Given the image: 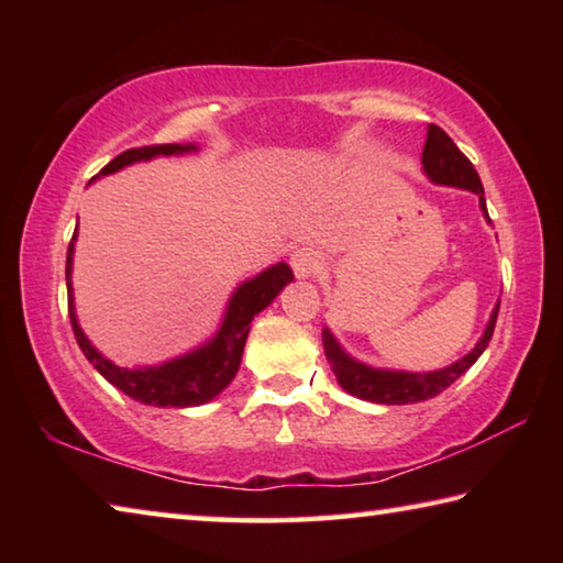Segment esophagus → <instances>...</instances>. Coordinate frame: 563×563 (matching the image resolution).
Instances as JSON below:
<instances>
[{"label": "esophagus", "mask_w": 563, "mask_h": 563, "mask_svg": "<svg viewBox=\"0 0 563 563\" xmlns=\"http://www.w3.org/2000/svg\"><path fill=\"white\" fill-rule=\"evenodd\" d=\"M290 265L298 278H310V275H316L322 268V258L318 251H312V247H300V251L292 253Z\"/></svg>", "instance_id": "34e87169"}]
</instances>
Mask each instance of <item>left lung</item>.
Listing matches in <instances>:
<instances>
[{
    "label": "left lung",
    "instance_id": "obj_1",
    "mask_svg": "<svg viewBox=\"0 0 563 563\" xmlns=\"http://www.w3.org/2000/svg\"><path fill=\"white\" fill-rule=\"evenodd\" d=\"M422 164H424L427 176H430L434 184L456 186V188H466V190H474V194H479V206L484 211V218L489 221L479 174H476L472 161L456 148L454 141L446 136V131H442L437 123H430V129H427ZM497 316H499V305L494 308L487 330H484L482 340L476 342L470 355H464L460 362H454L450 367L437 369V373H424V375L389 373V369H373L362 365V362H355L342 352L338 340L330 335V330H322V347H325V357L330 362L332 373L338 377L340 387L347 389L350 395L367 399V402H379V405L424 402V399H432L440 393H444L454 379H460L466 369L479 360V355L487 350L489 340L494 335Z\"/></svg>",
    "mask_w": 563,
    "mask_h": 563
}]
</instances>
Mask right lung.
Instances as JSON below:
<instances>
[{
  "label": "right lung",
  "mask_w": 563,
  "mask_h": 563,
  "mask_svg": "<svg viewBox=\"0 0 563 563\" xmlns=\"http://www.w3.org/2000/svg\"><path fill=\"white\" fill-rule=\"evenodd\" d=\"M194 146H178V144H156V146H141V148H129L119 154L113 161H109L99 174L107 176L119 170L123 166L133 164V161H146L154 156H170L180 154V151H190ZM71 253L74 243H69V251H66V290H69V318H71V330L74 338L79 342V347L93 367L99 369L103 379H109L113 387H119L123 395L136 399L141 405H154V407H194L203 405L208 399H213L218 393L231 385L235 377L238 367H241L245 338L251 332V322L258 316L263 308H268L275 295H278L285 285L292 280V271L285 263L273 265L258 278L243 283L241 288L235 290L231 305H228L225 320L218 335L203 345L201 350L190 352V355L166 362L161 367H144V369H126L101 357L97 350H93L91 342L84 335L79 322L74 316L71 305Z\"/></svg>",
  "instance_id": "right-lung-1"
}]
</instances>
